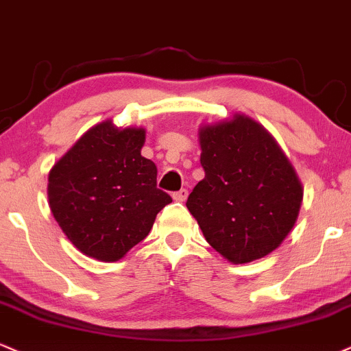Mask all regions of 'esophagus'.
I'll use <instances>...</instances> for the list:
<instances>
[{"label": "esophagus", "instance_id": "34e87169", "mask_svg": "<svg viewBox=\"0 0 351 351\" xmlns=\"http://www.w3.org/2000/svg\"><path fill=\"white\" fill-rule=\"evenodd\" d=\"M187 195H189L187 189H180L179 192H174L172 199H174L176 202H185V199H187Z\"/></svg>", "mask_w": 351, "mask_h": 351}]
</instances>
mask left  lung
Here are the masks:
<instances>
[{"instance_id": "obj_1", "label": "left lung", "mask_w": 351, "mask_h": 351, "mask_svg": "<svg viewBox=\"0 0 351 351\" xmlns=\"http://www.w3.org/2000/svg\"><path fill=\"white\" fill-rule=\"evenodd\" d=\"M200 146L205 177L185 205L205 240L234 265L269 254L289 234L302 204L289 159L245 114L202 128Z\"/></svg>"}]
</instances>
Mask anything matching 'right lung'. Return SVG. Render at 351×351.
Here are the masks:
<instances>
[{
  "label": "right lung",
  "instance_id": "1",
  "mask_svg": "<svg viewBox=\"0 0 351 351\" xmlns=\"http://www.w3.org/2000/svg\"><path fill=\"white\" fill-rule=\"evenodd\" d=\"M143 128L93 126L49 174V205L70 241L86 256L118 261L147 237L171 204L158 189V167L143 158Z\"/></svg>",
  "mask_w": 351,
  "mask_h": 351
}]
</instances>
